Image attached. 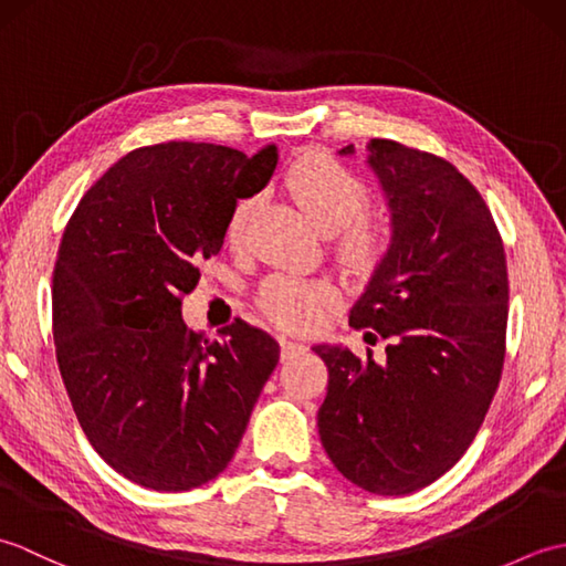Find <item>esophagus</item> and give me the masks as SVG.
<instances>
[{"instance_id": "esophagus-1", "label": "esophagus", "mask_w": 566, "mask_h": 566, "mask_svg": "<svg viewBox=\"0 0 566 566\" xmlns=\"http://www.w3.org/2000/svg\"><path fill=\"white\" fill-rule=\"evenodd\" d=\"M280 347H282V359H286V357H292V355H296V353H302V350H304V345H302V343H296V340H286V338H282V340H280Z\"/></svg>"}]
</instances>
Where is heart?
Wrapping results in <instances>:
<instances>
[{
	"label": "heart",
	"instance_id": "obj_1",
	"mask_svg": "<svg viewBox=\"0 0 566 566\" xmlns=\"http://www.w3.org/2000/svg\"><path fill=\"white\" fill-rule=\"evenodd\" d=\"M286 189L321 233L335 235V252L345 268L371 272L387 258L391 248L389 226L363 216L369 207V187L345 165L328 155H304L286 172ZM252 207H255V199L235 203L226 226V238L231 245L243 243ZM333 302L335 294L331 286L284 274L272 276L260 292L264 314L280 326L294 331L316 326L323 311L331 308Z\"/></svg>",
	"mask_w": 566,
	"mask_h": 566
}]
</instances>
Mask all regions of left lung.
<instances>
[{"label":"left lung","mask_w":566,"mask_h":566,"mask_svg":"<svg viewBox=\"0 0 566 566\" xmlns=\"http://www.w3.org/2000/svg\"><path fill=\"white\" fill-rule=\"evenodd\" d=\"M367 150L391 248L350 326L389 345L381 359L314 347L328 367L318 436L347 482L403 496L454 467L484 423L506 357L509 272L494 216L454 165L387 138Z\"/></svg>","instance_id":"1"}]
</instances>
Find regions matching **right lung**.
<instances>
[{"mask_svg": "<svg viewBox=\"0 0 566 566\" xmlns=\"http://www.w3.org/2000/svg\"><path fill=\"white\" fill-rule=\"evenodd\" d=\"M274 167V146L138 148L65 226L53 270L60 377L92 448L134 484L189 491L219 476L280 363L276 340L245 321L221 340L182 321L197 264L221 250L238 199L264 189Z\"/></svg>", "mask_w": 566, "mask_h": 566, "instance_id": "right-lung-1", "label": "right lung"}]
</instances>
